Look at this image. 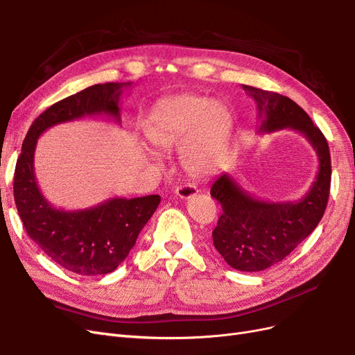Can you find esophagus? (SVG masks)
<instances>
[{"mask_svg": "<svg viewBox=\"0 0 355 355\" xmlns=\"http://www.w3.org/2000/svg\"><path fill=\"white\" fill-rule=\"evenodd\" d=\"M197 192H198L197 187H195V185H191V183H185V185H180V187H178V188H176V191H175L176 197L183 198V200H187V198L193 197V195L197 193Z\"/></svg>", "mask_w": 355, "mask_h": 355, "instance_id": "1", "label": "esophagus"}]
</instances>
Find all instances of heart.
Listing matches in <instances>:
<instances>
[{
	"label": "heart",
	"instance_id": "1",
	"mask_svg": "<svg viewBox=\"0 0 355 355\" xmlns=\"http://www.w3.org/2000/svg\"><path fill=\"white\" fill-rule=\"evenodd\" d=\"M234 129V116L222 101L195 94L170 96L158 103L146 126V138L160 150L183 144L182 160L193 175L213 170L222 160Z\"/></svg>",
	"mask_w": 355,
	"mask_h": 355
}]
</instances>
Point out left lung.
Wrapping results in <instances>:
<instances>
[{"label":"left lung","mask_w":355,"mask_h":355,"mask_svg":"<svg viewBox=\"0 0 355 355\" xmlns=\"http://www.w3.org/2000/svg\"><path fill=\"white\" fill-rule=\"evenodd\" d=\"M242 88L257 103L260 133L297 130L319 157L315 180L298 201L268 202L254 198L227 173L213 183L210 193L223 210L213 230L216 250L236 270L261 272L282 261L319 225L331 191V153L322 130L295 101L248 85Z\"/></svg>","instance_id":"obj_1"}]
</instances>
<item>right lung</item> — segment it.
<instances>
[{"label": "right lung", "mask_w": 355, "mask_h": 355, "mask_svg": "<svg viewBox=\"0 0 355 355\" xmlns=\"http://www.w3.org/2000/svg\"><path fill=\"white\" fill-rule=\"evenodd\" d=\"M130 82L98 83L53 104L29 128L15 170V201L29 238L50 259L80 276L112 273L133 248L146 222L160 204V195L110 198L85 210L55 209L35 178L38 138L51 126L85 116H108L120 123V96Z\"/></svg>", "instance_id": "obj_1"}]
</instances>
